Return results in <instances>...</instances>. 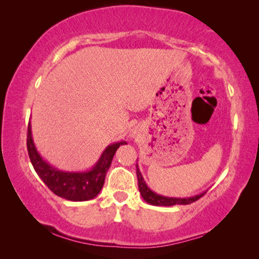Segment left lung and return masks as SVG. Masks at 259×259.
I'll use <instances>...</instances> for the list:
<instances>
[{
	"label": "left lung",
	"mask_w": 259,
	"mask_h": 259,
	"mask_svg": "<svg viewBox=\"0 0 259 259\" xmlns=\"http://www.w3.org/2000/svg\"><path fill=\"white\" fill-rule=\"evenodd\" d=\"M137 177H138V186H139V191L141 194V197L144 198L146 202L150 203V205H153V206L189 205V203L198 200L200 197H202L206 194V191H203L199 195H196L194 197H189V198H175V197L172 198V197H166V196L158 195L147 186L146 181L140 172L138 163H137Z\"/></svg>",
	"instance_id": "8db88e82"
}]
</instances>
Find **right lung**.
<instances>
[{
  "label": "right lung",
  "instance_id": "1",
  "mask_svg": "<svg viewBox=\"0 0 259 259\" xmlns=\"http://www.w3.org/2000/svg\"><path fill=\"white\" fill-rule=\"evenodd\" d=\"M125 141L114 142L103 150L101 157L90 170L87 171H63L51 166L37 152L32 138L31 123L27 126V152L33 168L49 189L57 196L71 201H85L93 199L101 191L104 178L118 148Z\"/></svg>",
  "mask_w": 259,
  "mask_h": 259
}]
</instances>
